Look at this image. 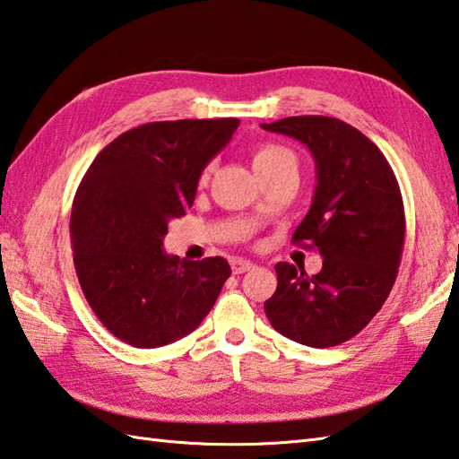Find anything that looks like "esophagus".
<instances>
[{"mask_svg":"<svg viewBox=\"0 0 459 459\" xmlns=\"http://www.w3.org/2000/svg\"><path fill=\"white\" fill-rule=\"evenodd\" d=\"M232 273H244V272H250L252 268H254V264L252 262H248V260H242V258H237V260H232Z\"/></svg>","mask_w":459,"mask_h":459,"instance_id":"esophagus-1","label":"esophagus"}]
</instances>
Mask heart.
<instances>
[{
  "instance_id": "obj_1",
  "label": "heart",
  "mask_w": 459,
  "mask_h": 459,
  "mask_svg": "<svg viewBox=\"0 0 459 459\" xmlns=\"http://www.w3.org/2000/svg\"><path fill=\"white\" fill-rule=\"evenodd\" d=\"M287 162H295V154L290 151V148L275 144V143L258 144L252 152V166L258 176L268 174V172H272V169L280 168ZM207 179H209V168L204 174H201V181H207Z\"/></svg>"
}]
</instances>
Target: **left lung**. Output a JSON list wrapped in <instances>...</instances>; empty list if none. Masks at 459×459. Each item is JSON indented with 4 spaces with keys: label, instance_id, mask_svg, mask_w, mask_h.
Instances as JSON below:
<instances>
[{
    "label": "left lung",
    "instance_id": "1",
    "mask_svg": "<svg viewBox=\"0 0 459 459\" xmlns=\"http://www.w3.org/2000/svg\"><path fill=\"white\" fill-rule=\"evenodd\" d=\"M262 129L291 136L313 154V204L293 242L325 258L315 275L275 265L278 290L264 303L265 316L295 342L338 346L366 328L395 283L404 244L397 178L366 134L334 117H287Z\"/></svg>",
    "mask_w": 459,
    "mask_h": 459
}]
</instances>
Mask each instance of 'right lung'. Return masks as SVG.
I'll use <instances>...</instances> for the list:
<instances>
[{"mask_svg":"<svg viewBox=\"0 0 459 459\" xmlns=\"http://www.w3.org/2000/svg\"><path fill=\"white\" fill-rule=\"evenodd\" d=\"M238 119L136 126L95 156L70 217L74 265L103 326L134 348L194 333L229 280L225 258L179 260L164 247L168 222L194 205L205 166Z\"/></svg>","mask_w":459,"mask_h":459,"instance_id":"obj_1","label":"right lung"}]
</instances>
